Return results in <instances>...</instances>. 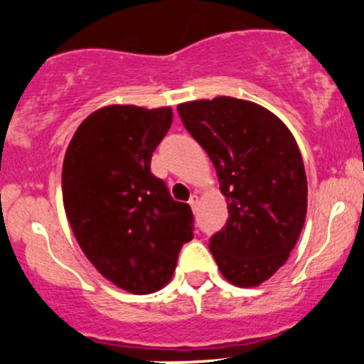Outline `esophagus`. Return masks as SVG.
<instances>
[{"mask_svg": "<svg viewBox=\"0 0 364 364\" xmlns=\"http://www.w3.org/2000/svg\"><path fill=\"white\" fill-rule=\"evenodd\" d=\"M188 203H190V207L193 208V210H195V208H196V203H198V196H196V195H191V196H190V200H188Z\"/></svg>", "mask_w": 364, "mask_h": 364, "instance_id": "1", "label": "esophagus"}]
</instances>
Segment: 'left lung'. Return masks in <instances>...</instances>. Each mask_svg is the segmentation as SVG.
Listing matches in <instances>:
<instances>
[{
  "instance_id": "obj_1",
  "label": "left lung",
  "mask_w": 364,
  "mask_h": 364,
  "mask_svg": "<svg viewBox=\"0 0 364 364\" xmlns=\"http://www.w3.org/2000/svg\"><path fill=\"white\" fill-rule=\"evenodd\" d=\"M228 200V223L210 237L217 267L237 287L260 286L287 262L304 225L308 183L298 144L274 112L235 97L179 104Z\"/></svg>"
}]
</instances>
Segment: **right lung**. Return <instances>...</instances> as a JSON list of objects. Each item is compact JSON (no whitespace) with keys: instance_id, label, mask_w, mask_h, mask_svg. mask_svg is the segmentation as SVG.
Masks as SVG:
<instances>
[{"instance_id":"add662e5","label":"right lung","mask_w":364,"mask_h":364,"mask_svg":"<svg viewBox=\"0 0 364 364\" xmlns=\"http://www.w3.org/2000/svg\"><path fill=\"white\" fill-rule=\"evenodd\" d=\"M171 107L106 106L75 132L63 161V205L82 252L107 281L150 294L173 277L193 214L150 173Z\"/></svg>"}]
</instances>
